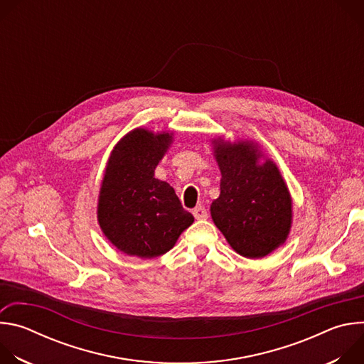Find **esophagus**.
I'll return each instance as SVG.
<instances>
[{
	"label": "esophagus",
	"instance_id": "esophagus-1",
	"mask_svg": "<svg viewBox=\"0 0 364 364\" xmlns=\"http://www.w3.org/2000/svg\"><path fill=\"white\" fill-rule=\"evenodd\" d=\"M193 216H194L197 220H204V219L209 218V213H207L204 205H197L196 209H193Z\"/></svg>",
	"mask_w": 364,
	"mask_h": 364
}]
</instances>
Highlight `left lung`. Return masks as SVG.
<instances>
[{"label":"left lung","instance_id":"left-lung-1","mask_svg":"<svg viewBox=\"0 0 364 364\" xmlns=\"http://www.w3.org/2000/svg\"><path fill=\"white\" fill-rule=\"evenodd\" d=\"M216 160L222 171L220 196L212 203L215 225L242 256L264 257L289 233L291 197L277 166L249 142L216 141Z\"/></svg>","mask_w":364,"mask_h":364}]
</instances>
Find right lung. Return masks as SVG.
Returning <instances> with one entry per match:
<instances>
[{"label":"right lung","instance_id":"right-lung-1","mask_svg":"<svg viewBox=\"0 0 364 364\" xmlns=\"http://www.w3.org/2000/svg\"><path fill=\"white\" fill-rule=\"evenodd\" d=\"M170 144V134L135 129L111 154L97 220L105 236L127 255L142 259L164 255L194 222L173 187L154 177Z\"/></svg>","mask_w":364,"mask_h":364}]
</instances>
